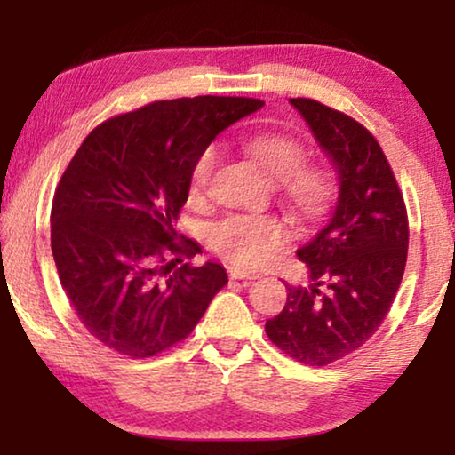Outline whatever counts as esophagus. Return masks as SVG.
I'll return each instance as SVG.
<instances>
[{"instance_id":"1","label":"esophagus","mask_w":455,"mask_h":455,"mask_svg":"<svg viewBox=\"0 0 455 455\" xmlns=\"http://www.w3.org/2000/svg\"><path fill=\"white\" fill-rule=\"evenodd\" d=\"M228 273L232 279H259V273L240 269V267H229Z\"/></svg>"}]
</instances>
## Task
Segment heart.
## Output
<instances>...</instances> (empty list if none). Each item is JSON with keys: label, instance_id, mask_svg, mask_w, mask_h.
Returning <instances> with one entry per match:
<instances>
[{"label": "heart", "instance_id": "b5f03b06", "mask_svg": "<svg viewBox=\"0 0 455 455\" xmlns=\"http://www.w3.org/2000/svg\"><path fill=\"white\" fill-rule=\"evenodd\" d=\"M244 151L257 161L273 182H279L285 201L302 220L325 213L333 196V178L327 167L307 161V147L294 136L265 132L244 142ZM220 164V145H207L196 155L190 170V192L204 195ZM290 238L288 228L273 215L235 213L209 229V244L217 254L242 267L260 265Z\"/></svg>", "mask_w": 455, "mask_h": 455}]
</instances>
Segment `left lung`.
<instances>
[{
  "mask_svg": "<svg viewBox=\"0 0 455 455\" xmlns=\"http://www.w3.org/2000/svg\"><path fill=\"white\" fill-rule=\"evenodd\" d=\"M331 157L339 196L331 220L298 259L313 285H288L267 338L298 363L327 366L363 347L387 316L408 259V213L375 136L344 111L290 99Z\"/></svg>",
  "mask_w": 455,
  "mask_h": 455,
  "instance_id": "obj_1",
  "label": "left lung"
}]
</instances>
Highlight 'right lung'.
Instances as JSON below:
<instances>
[{"mask_svg":"<svg viewBox=\"0 0 455 455\" xmlns=\"http://www.w3.org/2000/svg\"><path fill=\"white\" fill-rule=\"evenodd\" d=\"M259 108L252 97L153 101L99 124L74 153L53 195L52 252L68 302L105 347L136 360L170 350L228 283L221 265L184 263L198 246L172 223L196 155Z\"/></svg>","mask_w":455,"mask_h":455,"instance_id":"1","label":"right lung"}]
</instances>
